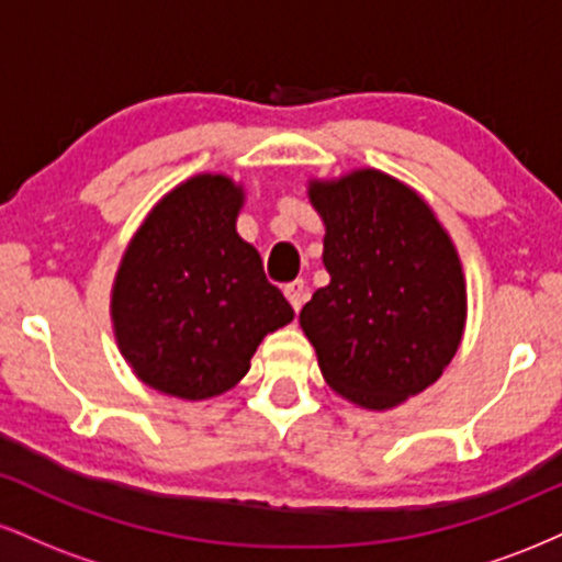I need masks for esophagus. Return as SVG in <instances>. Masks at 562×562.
Segmentation results:
<instances>
[{
  "mask_svg": "<svg viewBox=\"0 0 562 562\" xmlns=\"http://www.w3.org/2000/svg\"><path fill=\"white\" fill-rule=\"evenodd\" d=\"M285 295H288V301H290V306L295 308V312H299V308L303 306V301H306V285H303V280H293V282H288L285 285Z\"/></svg>",
  "mask_w": 562,
  "mask_h": 562,
  "instance_id": "34e87169",
  "label": "esophagus"
}]
</instances>
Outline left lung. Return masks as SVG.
I'll use <instances>...</instances> for the list:
<instances>
[{
    "label": "left lung",
    "instance_id": "1",
    "mask_svg": "<svg viewBox=\"0 0 562 562\" xmlns=\"http://www.w3.org/2000/svg\"><path fill=\"white\" fill-rule=\"evenodd\" d=\"M325 222L330 285L301 308L322 378L364 409H391L434 385L465 330L460 256L430 205L375 169L308 182Z\"/></svg>",
    "mask_w": 562,
    "mask_h": 562
}]
</instances>
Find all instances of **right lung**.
Segmentation results:
<instances>
[{
  "instance_id": "add662e5",
  "label": "right lung",
  "mask_w": 562,
  "mask_h": 562,
  "mask_svg": "<svg viewBox=\"0 0 562 562\" xmlns=\"http://www.w3.org/2000/svg\"><path fill=\"white\" fill-rule=\"evenodd\" d=\"M245 192L198 173L147 214L113 282V330L142 383L177 398L218 396L250 370L263 335L293 306L237 235Z\"/></svg>"
}]
</instances>
